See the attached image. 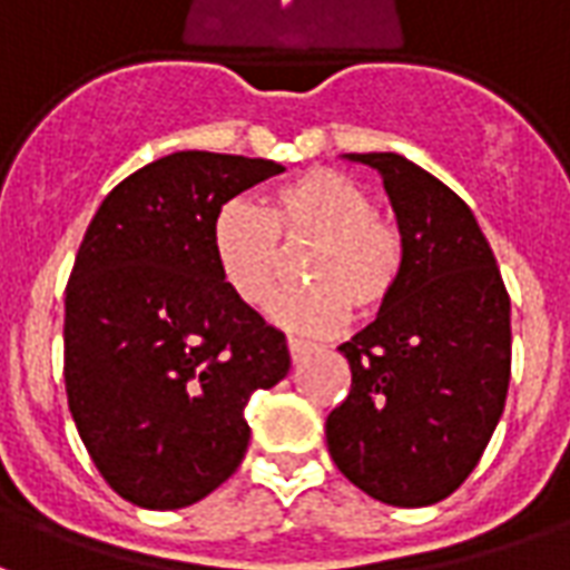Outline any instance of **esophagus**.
Masks as SVG:
<instances>
[{"mask_svg": "<svg viewBox=\"0 0 570 570\" xmlns=\"http://www.w3.org/2000/svg\"><path fill=\"white\" fill-rule=\"evenodd\" d=\"M286 347H289V357L298 363V360L305 357V354L311 351V342H305V338H296V335H289V338H286Z\"/></svg>", "mask_w": 570, "mask_h": 570, "instance_id": "esophagus-1", "label": "esophagus"}]
</instances>
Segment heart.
<instances>
[{
    "instance_id": "obj_1",
    "label": "heart",
    "mask_w": 570,
    "mask_h": 570,
    "mask_svg": "<svg viewBox=\"0 0 570 570\" xmlns=\"http://www.w3.org/2000/svg\"><path fill=\"white\" fill-rule=\"evenodd\" d=\"M311 247L302 272L311 284L277 298L274 317L298 333H333L394 296L406 268V235L372 207L351 176L311 167L265 191L262 207L228 200L213 213L210 249L225 286L247 308L265 311L286 274L284 247Z\"/></svg>"
}]
</instances>
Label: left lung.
I'll list each match as a JSON object with an SVG mask.
<instances>
[{
	"label": "left lung",
	"instance_id": "obj_1",
	"mask_svg": "<svg viewBox=\"0 0 570 570\" xmlns=\"http://www.w3.org/2000/svg\"><path fill=\"white\" fill-rule=\"evenodd\" d=\"M375 167L406 235V268L379 317L338 345L351 394L326 419L335 466L391 507H428L464 482L510 384V296L489 240L452 188L394 151Z\"/></svg>",
	"mask_w": 570,
	"mask_h": 570
}]
</instances>
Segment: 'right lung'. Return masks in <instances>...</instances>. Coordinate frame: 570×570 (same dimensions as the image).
Instances as JSON below:
<instances>
[{"mask_svg": "<svg viewBox=\"0 0 570 570\" xmlns=\"http://www.w3.org/2000/svg\"><path fill=\"white\" fill-rule=\"evenodd\" d=\"M284 167L174 151L121 179L67 284L63 382L109 489L146 510L207 498L247 454L253 391L289 372L281 330L225 286L213 213Z\"/></svg>", "mask_w": 570, "mask_h": 570, "instance_id": "1", "label": "right lung"}]
</instances>
